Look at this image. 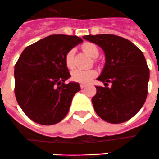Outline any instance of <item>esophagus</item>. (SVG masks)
<instances>
[{
  "label": "esophagus",
  "mask_w": 159,
  "mask_h": 159,
  "mask_svg": "<svg viewBox=\"0 0 159 159\" xmlns=\"http://www.w3.org/2000/svg\"><path fill=\"white\" fill-rule=\"evenodd\" d=\"M86 84H83V83H81L80 84V87H81V89H84V88H86Z\"/></svg>",
  "instance_id": "esophagus-1"
}]
</instances>
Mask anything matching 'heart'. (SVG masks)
I'll list each match as a JSON object with an SVG mask.
<instances>
[{
	"instance_id": "heart-1",
	"label": "heart",
	"mask_w": 159,
	"mask_h": 159,
	"mask_svg": "<svg viewBox=\"0 0 159 159\" xmlns=\"http://www.w3.org/2000/svg\"><path fill=\"white\" fill-rule=\"evenodd\" d=\"M83 51L92 58H96L99 54L98 48L94 43H87L83 46ZM74 56L75 49H70L65 56V63L68 68H72L74 66ZM97 75V71L94 70H80L76 69L71 72V79L74 82L81 83H88Z\"/></svg>"
}]
</instances>
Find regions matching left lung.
<instances>
[{"label":"left lung","instance_id":"left-lung-1","mask_svg":"<svg viewBox=\"0 0 159 159\" xmlns=\"http://www.w3.org/2000/svg\"><path fill=\"white\" fill-rule=\"evenodd\" d=\"M83 39L101 47L105 55L104 67L97 78L105 87L97 86L92 98L95 112L109 123L127 121L147 98L149 69L145 57L133 43L120 36L85 35ZM108 82L112 83L110 88Z\"/></svg>","mask_w":159,"mask_h":159}]
</instances>
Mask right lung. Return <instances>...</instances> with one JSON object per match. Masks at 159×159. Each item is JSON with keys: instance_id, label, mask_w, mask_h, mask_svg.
Segmentation results:
<instances>
[{"instance_id": "add662e5", "label": "right lung", "mask_w": 159, "mask_h": 159, "mask_svg": "<svg viewBox=\"0 0 159 159\" xmlns=\"http://www.w3.org/2000/svg\"><path fill=\"white\" fill-rule=\"evenodd\" d=\"M83 43L77 36L53 34L26 47L15 65V95L29 119L50 125L66 117L71 100L80 91L65 63L66 53Z\"/></svg>"}]
</instances>
